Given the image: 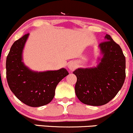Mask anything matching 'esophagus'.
<instances>
[{
	"label": "esophagus",
	"instance_id": "esophagus-1",
	"mask_svg": "<svg viewBox=\"0 0 133 133\" xmlns=\"http://www.w3.org/2000/svg\"><path fill=\"white\" fill-rule=\"evenodd\" d=\"M67 66H68V68L69 69V70H72H72H74V69L76 68V64L75 62L70 61V63H69Z\"/></svg>",
	"mask_w": 133,
	"mask_h": 133
}]
</instances>
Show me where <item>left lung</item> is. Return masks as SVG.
<instances>
[{"mask_svg":"<svg viewBox=\"0 0 133 133\" xmlns=\"http://www.w3.org/2000/svg\"><path fill=\"white\" fill-rule=\"evenodd\" d=\"M98 48L102 57L96 67L79 68L73 72L77 77L75 93L83 104L102 106L117 94L125 79V57L119 45L109 35Z\"/></svg>","mask_w":133,"mask_h":133,"instance_id":"8db88e82","label":"left lung"}]
</instances>
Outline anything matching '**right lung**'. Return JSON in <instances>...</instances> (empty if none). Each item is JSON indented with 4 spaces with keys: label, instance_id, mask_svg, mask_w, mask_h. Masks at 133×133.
I'll return each mask as SVG.
<instances>
[{
    "label": "right lung",
    "instance_id": "right-lung-1",
    "mask_svg": "<svg viewBox=\"0 0 133 133\" xmlns=\"http://www.w3.org/2000/svg\"><path fill=\"white\" fill-rule=\"evenodd\" d=\"M29 34L16 40L6 58V78L9 88L19 101L32 107L50 103L59 82L69 74L65 69L36 72L25 65L23 50Z\"/></svg>",
    "mask_w": 133,
    "mask_h": 133
}]
</instances>
